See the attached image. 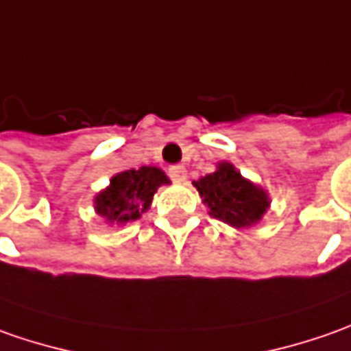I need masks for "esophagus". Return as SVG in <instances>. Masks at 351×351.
<instances>
[{"mask_svg": "<svg viewBox=\"0 0 351 351\" xmlns=\"http://www.w3.org/2000/svg\"><path fill=\"white\" fill-rule=\"evenodd\" d=\"M169 176H171L175 182H184V180H186V169H184L182 165L171 167V169H169Z\"/></svg>", "mask_w": 351, "mask_h": 351, "instance_id": "esophagus-1", "label": "esophagus"}]
</instances>
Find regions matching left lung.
<instances>
[{"mask_svg":"<svg viewBox=\"0 0 351 351\" xmlns=\"http://www.w3.org/2000/svg\"><path fill=\"white\" fill-rule=\"evenodd\" d=\"M194 186L210 208V215L235 229L258 223L270 206L266 190L252 184L227 161L217 165L215 173L194 180Z\"/></svg>","mask_w":351,"mask_h":351,"instance_id":"left-lung-1","label":"left lung"}]
</instances>
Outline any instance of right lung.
Instances as JSON below:
<instances>
[{
	"instance_id": "add662e5",
	"label": "right lung",
	"mask_w": 351,
	"mask_h": 351,
	"mask_svg": "<svg viewBox=\"0 0 351 351\" xmlns=\"http://www.w3.org/2000/svg\"><path fill=\"white\" fill-rule=\"evenodd\" d=\"M169 182V176L157 167H139L118 173L110 178V184L95 196V212L108 223L136 221L149 210L157 188Z\"/></svg>"
}]
</instances>
